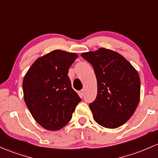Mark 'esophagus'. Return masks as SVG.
I'll return each mask as SVG.
<instances>
[{
  "mask_svg": "<svg viewBox=\"0 0 158 158\" xmlns=\"http://www.w3.org/2000/svg\"><path fill=\"white\" fill-rule=\"evenodd\" d=\"M84 94H85V90H81L80 91H79V94L81 95V96H83V95H84Z\"/></svg>",
  "mask_w": 158,
  "mask_h": 158,
  "instance_id": "1",
  "label": "esophagus"
}]
</instances>
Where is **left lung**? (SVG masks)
Listing matches in <instances>:
<instances>
[{"instance_id": "obj_1", "label": "left lung", "mask_w": 158, "mask_h": 158, "mask_svg": "<svg viewBox=\"0 0 158 158\" xmlns=\"http://www.w3.org/2000/svg\"><path fill=\"white\" fill-rule=\"evenodd\" d=\"M81 55L93 66L98 82L97 98L89 104L94 119L111 129L123 125L139 102L137 71L122 55L105 48Z\"/></svg>"}]
</instances>
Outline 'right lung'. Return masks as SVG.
Here are the masks:
<instances>
[{"label": "right lung", "instance_id": "add662e5", "mask_svg": "<svg viewBox=\"0 0 158 158\" xmlns=\"http://www.w3.org/2000/svg\"><path fill=\"white\" fill-rule=\"evenodd\" d=\"M77 58L76 53L54 50L37 58L24 77V100L33 118L45 129L64 127L81 101L67 76Z\"/></svg>", "mask_w": 158, "mask_h": 158}]
</instances>
